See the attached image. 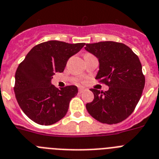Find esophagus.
I'll use <instances>...</instances> for the list:
<instances>
[{
    "mask_svg": "<svg viewBox=\"0 0 159 159\" xmlns=\"http://www.w3.org/2000/svg\"><path fill=\"white\" fill-rule=\"evenodd\" d=\"M85 89H83V88H79V90H78V92H79L80 94H82V93H83L84 91H85Z\"/></svg>",
    "mask_w": 159,
    "mask_h": 159,
    "instance_id": "34e87169",
    "label": "esophagus"
}]
</instances>
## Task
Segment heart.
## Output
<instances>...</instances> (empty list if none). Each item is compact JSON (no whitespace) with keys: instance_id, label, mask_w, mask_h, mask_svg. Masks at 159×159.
Here are the masks:
<instances>
[{"instance_id":"heart-1","label":"heart","mask_w":159,"mask_h":159,"mask_svg":"<svg viewBox=\"0 0 159 159\" xmlns=\"http://www.w3.org/2000/svg\"><path fill=\"white\" fill-rule=\"evenodd\" d=\"M86 55H88V54H86Z\"/></svg>"}]
</instances>
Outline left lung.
<instances>
[{
	"mask_svg": "<svg viewBox=\"0 0 159 159\" xmlns=\"http://www.w3.org/2000/svg\"><path fill=\"white\" fill-rule=\"evenodd\" d=\"M85 49L99 61L95 79L109 86L105 92L90 89L94 98L86 103V110L103 124L122 122L133 113L145 86L139 58L130 48L113 41L87 43Z\"/></svg>",
	"mask_w": 159,
	"mask_h": 159,
	"instance_id": "8db88e82",
	"label": "left lung"
}]
</instances>
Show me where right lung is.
I'll use <instances>...</instances> for the list:
<instances>
[{"mask_svg": "<svg viewBox=\"0 0 159 159\" xmlns=\"http://www.w3.org/2000/svg\"><path fill=\"white\" fill-rule=\"evenodd\" d=\"M85 43H68L57 40L41 43L27 53L15 73L14 93L18 105L34 122L51 125L65 116L70 100L77 94L76 86L61 90L51 84L55 73H62L68 60Z\"/></svg>", "mask_w": 159, "mask_h": 159, "instance_id": "right-lung-1", "label": "right lung"}]
</instances>
